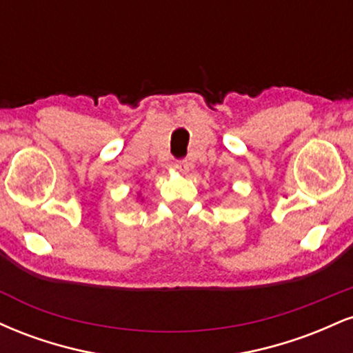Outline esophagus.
<instances>
[{
  "instance_id": "esophagus-1",
  "label": "esophagus",
  "mask_w": 353,
  "mask_h": 353,
  "mask_svg": "<svg viewBox=\"0 0 353 353\" xmlns=\"http://www.w3.org/2000/svg\"><path fill=\"white\" fill-rule=\"evenodd\" d=\"M189 163H188V161H184V159H182V161H176V163H174V168H176L177 169V171H181V172H188L189 171Z\"/></svg>"
}]
</instances>
